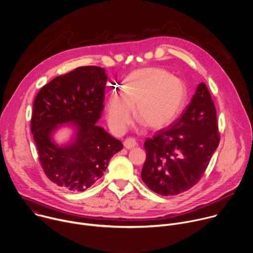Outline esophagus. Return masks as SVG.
Returning a JSON list of instances; mask_svg holds the SVG:
<instances>
[{"instance_id": "34e87169", "label": "esophagus", "mask_w": 253, "mask_h": 253, "mask_svg": "<svg viewBox=\"0 0 253 253\" xmlns=\"http://www.w3.org/2000/svg\"><path fill=\"white\" fill-rule=\"evenodd\" d=\"M124 145H125V147L127 148V149H131V148H133V147L136 145V141H135L134 138L129 137V138H126V139L124 141Z\"/></svg>"}]
</instances>
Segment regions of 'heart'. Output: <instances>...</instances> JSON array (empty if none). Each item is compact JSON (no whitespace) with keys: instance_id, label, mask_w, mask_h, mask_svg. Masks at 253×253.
<instances>
[{"instance_id":"heart-1","label":"heart","mask_w":253,"mask_h":253,"mask_svg":"<svg viewBox=\"0 0 253 253\" xmlns=\"http://www.w3.org/2000/svg\"><path fill=\"white\" fill-rule=\"evenodd\" d=\"M187 98L182 80L164 69L145 68L130 73L122 84L121 95L113 94L106 119L116 134H124L134 115L150 128L169 126L181 113Z\"/></svg>"}]
</instances>
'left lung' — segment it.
I'll return each instance as SVG.
<instances>
[{"label": "left lung", "mask_w": 253, "mask_h": 253, "mask_svg": "<svg viewBox=\"0 0 253 253\" xmlns=\"http://www.w3.org/2000/svg\"><path fill=\"white\" fill-rule=\"evenodd\" d=\"M218 143L216 110L207 84L200 83L181 117L144 141L141 179L161 195L186 191L203 176Z\"/></svg>", "instance_id": "obj_1"}]
</instances>
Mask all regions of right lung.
<instances>
[{
	"label": "right lung",
	"instance_id": "obj_1",
	"mask_svg": "<svg viewBox=\"0 0 253 253\" xmlns=\"http://www.w3.org/2000/svg\"><path fill=\"white\" fill-rule=\"evenodd\" d=\"M106 70L80 67L43 85L38 92L31 130L39 160L47 178L71 191H84L103 176L121 140L96 126L104 109ZM68 123L75 131L71 141L59 146L54 131Z\"/></svg>",
	"mask_w": 253,
	"mask_h": 253
}]
</instances>
